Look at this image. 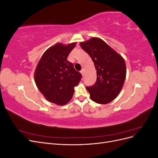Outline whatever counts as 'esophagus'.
<instances>
[{
  "label": "esophagus",
  "mask_w": 158,
  "mask_h": 158,
  "mask_svg": "<svg viewBox=\"0 0 158 158\" xmlns=\"http://www.w3.org/2000/svg\"><path fill=\"white\" fill-rule=\"evenodd\" d=\"M84 70H83V69H82V70H81V71H80V73L82 74V76H84Z\"/></svg>",
  "instance_id": "obj_1"
}]
</instances>
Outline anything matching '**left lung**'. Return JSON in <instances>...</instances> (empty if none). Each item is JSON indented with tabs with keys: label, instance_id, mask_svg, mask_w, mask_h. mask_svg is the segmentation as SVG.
<instances>
[{
	"label": "left lung",
	"instance_id": "obj_1",
	"mask_svg": "<svg viewBox=\"0 0 158 158\" xmlns=\"http://www.w3.org/2000/svg\"><path fill=\"white\" fill-rule=\"evenodd\" d=\"M80 45L92 58L97 70L96 82L86 88L91 99L99 104L111 102L118 96L125 82V60L100 38L92 37Z\"/></svg>",
	"mask_w": 158,
	"mask_h": 158
}]
</instances>
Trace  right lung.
<instances>
[{
	"label": "right lung",
	"mask_w": 158,
	"mask_h": 158,
	"mask_svg": "<svg viewBox=\"0 0 158 158\" xmlns=\"http://www.w3.org/2000/svg\"><path fill=\"white\" fill-rule=\"evenodd\" d=\"M76 43L67 45L58 43L47 49L37 63L34 73L35 82L47 100L58 106L70 101L82 78L73 64L67 60Z\"/></svg>",
	"instance_id": "obj_1"
}]
</instances>
